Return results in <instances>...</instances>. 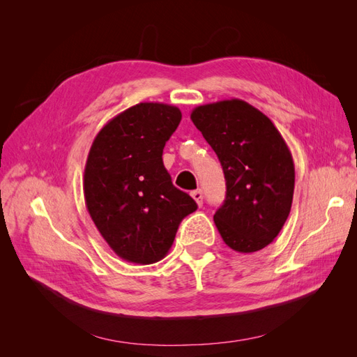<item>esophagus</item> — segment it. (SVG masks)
<instances>
[{
    "instance_id": "34e87169",
    "label": "esophagus",
    "mask_w": 357,
    "mask_h": 357,
    "mask_svg": "<svg viewBox=\"0 0 357 357\" xmlns=\"http://www.w3.org/2000/svg\"><path fill=\"white\" fill-rule=\"evenodd\" d=\"M190 195H192V198L193 199H195V202L199 205V207H201V205H202V199H204V195H202V190H199V189H197V190H193L192 193H190Z\"/></svg>"
}]
</instances>
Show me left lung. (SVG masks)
<instances>
[{
    "instance_id": "left-lung-1",
    "label": "left lung",
    "mask_w": 357,
    "mask_h": 357,
    "mask_svg": "<svg viewBox=\"0 0 357 357\" xmlns=\"http://www.w3.org/2000/svg\"><path fill=\"white\" fill-rule=\"evenodd\" d=\"M190 119L226 180L215 228L235 252L262 250L282 231L294 199L295 165L284 138L262 112L236 98L198 105Z\"/></svg>"
}]
</instances>
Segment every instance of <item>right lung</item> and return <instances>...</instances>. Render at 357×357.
<instances>
[{"label": "right lung", "mask_w": 357, "mask_h": 357, "mask_svg": "<svg viewBox=\"0 0 357 357\" xmlns=\"http://www.w3.org/2000/svg\"><path fill=\"white\" fill-rule=\"evenodd\" d=\"M181 121L176 105L139 102L96 134L84 167L86 208L112 250L126 262L164 259L197 202L172 185L162 162Z\"/></svg>", "instance_id": "right-lung-1"}]
</instances>
